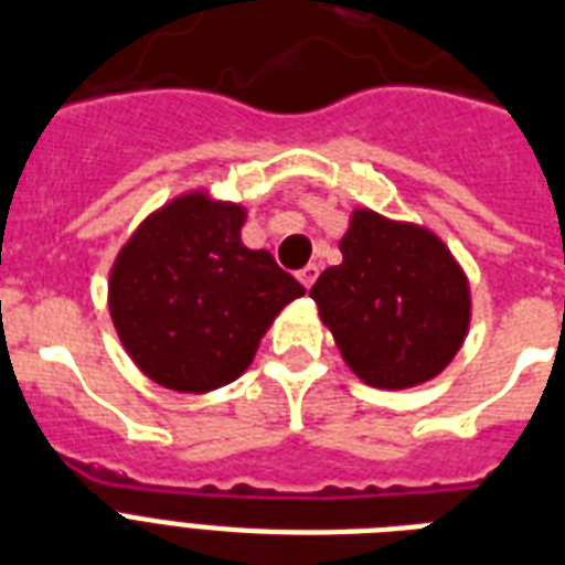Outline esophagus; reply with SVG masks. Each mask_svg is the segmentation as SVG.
Here are the masks:
<instances>
[{"mask_svg": "<svg viewBox=\"0 0 565 565\" xmlns=\"http://www.w3.org/2000/svg\"><path fill=\"white\" fill-rule=\"evenodd\" d=\"M297 279H300L306 288L315 286V279H318V265H306V268L297 270Z\"/></svg>", "mask_w": 565, "mask_h": 565, "instance_id": "obj_1", "label": "esophagus"}]
</instances>
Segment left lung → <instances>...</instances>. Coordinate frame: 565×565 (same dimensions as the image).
I'll list each match as a JSON object with an SVG mask.
<instances>
[{"instance_id": "1", "label": "left lung", "mask_w": 565, "mask_h": 565, "mask_svg": "<svg viewBox=\"0 0 565 565\" xmlns=\"http://www.w3.org/2000/svg\"><path fill=\"white\" fill-rule=\"evenodd\" d=\"M341 254L309 297L347 364L367 385L394 391L437 376L469 327L467 277L444 242L359 210Z\"/></svg>"}]
</instances>
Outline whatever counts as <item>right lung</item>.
I'll list each match as a JSON object with an SVG mask.
<instances>
[{
  "instance_id": "right-lung-1",
  "label": "right lung",
  "mask_w": 565,
  "mask_h": 565,
  "mask_svg": "<svg viewBox=\"0 0 565 565\" xmlns=\"http://www.w3.org/2000/svg\"><path fill=\"white\" fill-rule=\"evenodd\" d=\"M245 210L186 195L154 212L121 247L110 315L139 370L183 394L245 373L277 311L306 295L268 250L242 245Z\"/></svg>"
}]
</instances>
